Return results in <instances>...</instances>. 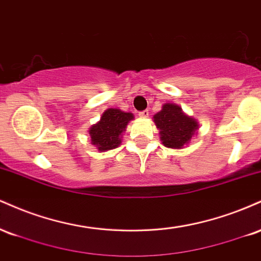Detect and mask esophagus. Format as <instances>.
I'll return each instance as SVG.
<instances>
[{"instance_id": "esophagus-1", "label": "esophagus", "mask_w": 261, "mask_h": 261, "mask_svg": "<svg viewBox=\"0 0 261 261\" xmlns=\"http://www.w3.org/2000/svg\"><path fill=\"white\" fill-rule=\"evenodd\" d=\"M139 115H140V118L146 119V118H148L149 113H148V110H143V112H140V113H139Z\"/></svg>"}]
</instances>
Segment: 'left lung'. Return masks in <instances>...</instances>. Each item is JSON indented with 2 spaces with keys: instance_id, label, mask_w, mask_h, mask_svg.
<instances>
[{
  "instance_id": "left-lung-1",
  "label": "left lung",
  "mask_w": 261,
  "mask_h": 261,
  "mask_svg": "<svg viewBox=\"0 0 261 261\" xmlns=\"http://www.w3.org/2000/svg\"><path fill=\"white\" fill-rule=\"evenodd\" d=\"M153 121L160 130L162 143L173 149L184 148L189 145L199 128L196 119L185 114L181 107L174 103L163 104L160 112L153 115Z\"/></svg>"
}]
</instances>
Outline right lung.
Wrapping results in <instances>:
<instances>
[{"label": "right lung", "mask_w": 261, "mask_h": 261, "mask_svg": "<svg viewBox=\"0 0 261 261\" xmlns=\"http://www.w3.org/2000/svg\"><path fill=\"white\" fill-rule=\"evenodd\" d=\"M134 120V114L122 112L116 108H109L97 124L89 127L91 143L99 152H107L121 145L122 134L126 131L127 124Z\"/></svg>", "instance_id": "obj_1"}]
</instances>
